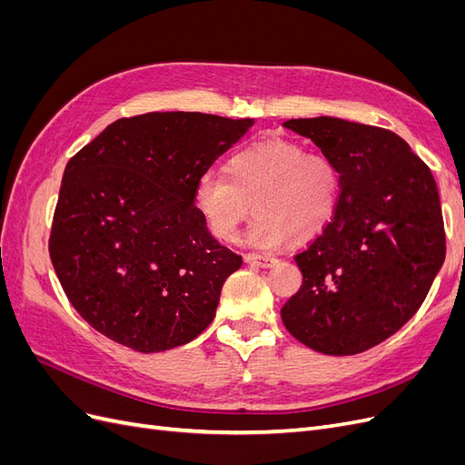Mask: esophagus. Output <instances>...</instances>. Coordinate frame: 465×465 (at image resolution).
I'll list each match as a JSON object with an SVG mask.
<instances>
[{
    "instance_id": "34e87169",
    "label": "esophagus",
    "mask_w": 465,
    "mask_h": 465,
    "mask_svg": "<svg viewBox=\"0 0 465 465\" xmlns=\"http://www.w3.org/2000/svg\"><path fill=\"white\" fill-rule=\"evenodd\" d=\"M244 262L252 265H260V267H270L277 260L272 254H256V252H248V254H244Z\"/></svg>"
}]
</instances>
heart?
<instances>
[{
	"instance_id": "1",
	"label": "heart",
	"mask_w": 465,
	"mask_h": 465,
	"mask_svg": "<svg viewBox=\"0 0 465 465\" xmlns=\"http://www.w3.org/2000/svg\"><path fill=\"white\" fill-rule=\"evenodd\" d=\"M341 195V173L322 153L285 137H265L238 149L223 173H205L193 184L192 203L205 229L232 241L252 211L246 241L275 248L308 242L330 227Z\"/></svg>"
}]
</instances>
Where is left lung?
Here are the masks:
<instances>
[{
  "instance_id": "left-lung-1",
  "label": "left lung",
  "mask_w": 465,
  "mask_h": 465,
  "mask_svg": "<svg viewBox=\"0 0 465 465\" xmlns=\"http://www.w3.org/2000/svg\"><path fill=\"white\" fill-rule=\"evenodd\" d=\"M283 125L337 164L341 195L330 227L294 256L302 285L281 318L294 340L320 353H362L419 311L444 263L436 182L390 130L330 116Z\"/></svg>"
}]
</instances>
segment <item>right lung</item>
<instances>
[{
  "mask_svg": "<svg viewBox=\"0 0 465 465\" xmlns=\"http://www.w3.org/2000/svg\"><path fill=\"white\" fill-rule=\"evenodd\" d=\"M252 118L147 112L120 118L65 164L48 250L89 326L142 353L198 337L242 256L219 244L193 184Z\"/></svg>",
  "mask_w": 465,
  "mask_h": 465,
  "instance_id": "add662e5",
  "label": "right lung"
}]
</instances>
